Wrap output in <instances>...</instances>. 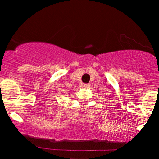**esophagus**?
Masks as SVG:
<instances>
[{
    "mask_svg": "<svg viewBox=\"0 0 159 159\" xmlns=\"http://www.w3.org/2000/svg\"><path fill=\"white\" fill-rule=\"evenodd\" d=\"M84 87H86V88H88V87H90V84L87 83V84H84Z\"/></svg>",
    "mask_w": 159,
    "mask_h": 159,
    "instance_id": "obj_1",
    "label": "esophagus"
}]
</instances>
